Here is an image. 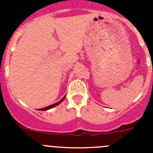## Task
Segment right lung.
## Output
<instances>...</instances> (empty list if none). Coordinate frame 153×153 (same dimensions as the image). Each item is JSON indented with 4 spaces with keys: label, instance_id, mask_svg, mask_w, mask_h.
I'll use <instances>...</instances> for the list:
<instances>
[{
    "label": "right lung",
    "instance_id": "obj_1",
    "mask_svg": "<svg viewBox=\"0 0 153 153\" xmlns=\"http://www.w3.org/2000/svg\"><path fill=\"white\" fill-rule=\"evenodd\" d=\"M65 97H66V95H65V96L64 97V98H62V99H61V100H60L59 101H58V102H57V103H55V104H52V105H49V106H47V107L41 108V109H38V110H41V111H44V110H48V109H52V108L55 107V106L58 105V104H59L60 103H61V102H62V101H64V98H65Z\"/></svg>",
    "mask_w": 153,
    "mask_h": 153
}]
</instances>
